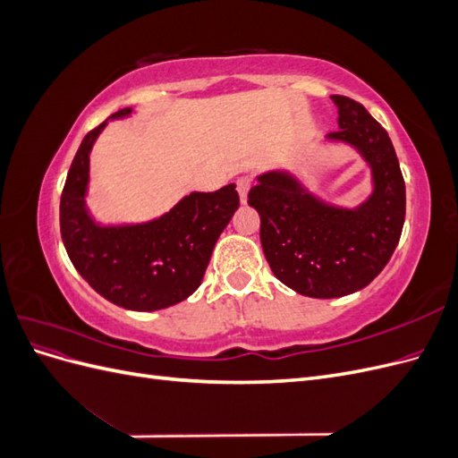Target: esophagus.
<instances>
[{"instance_id": "1", "label": "esophagus", "mask_w": 458, "mask_h": 458, "mask_svg": "<svg viewBox=\"0 0 458 458\" xmlns=\"http://www.w3.org/2000/svg\"><path fill=\"white\" fill-rule=\"evenodd\" d=\"M250 187H252V177L242 175V177L237 179V191H239V197H241L242 202H246L248 191H250Z\"/></svg>"}]
</instances>
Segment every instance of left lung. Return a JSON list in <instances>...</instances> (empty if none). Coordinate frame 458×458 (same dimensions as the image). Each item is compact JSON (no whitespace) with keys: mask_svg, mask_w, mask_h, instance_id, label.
<instances>
[{"mask_svg":"<svg viewBox=\"0 0 458 458\" xmlns=\"http://www.w3.org/2000/svg\"><path fill=\"white\" fill-rule=\"evenodd\" d=\"M338 131L372 168L374 192L357 210L332 208L294 177L269 172L248 192L261 225V248L273 275L310 298H340L365 288L390 261L405 221V182L390 135L350 97L332 95Z\"/></svg>","mask_w":458,"mask_h":458,"instance_id":"obj_1","label":"left lung"}]
</instances>
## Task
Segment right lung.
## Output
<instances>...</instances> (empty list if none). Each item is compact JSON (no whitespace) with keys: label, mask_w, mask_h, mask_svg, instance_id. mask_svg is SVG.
Wrapping results in <instances>:
<instances>
[{"label":"right lung","mask_w":458,"mask_h":458,"mask_svg":"<svg viewBox=\"0 0 458 458\" xmlns=\"http://www.w3.org/2000/svg\"><path fill=\"white\" fill-rule=\"evenodd\" d=\"M131 113L122 108L110 118ZM106 122L81 141L61 195V237L76 271L108 301L133 311L175 306L200 286L216 241L239 208L225 185L191 192L168 214L141 225L99 227L84 206L89 150Z\"/></svg>","instance_id":"right-lung-1"}]
</instances>
